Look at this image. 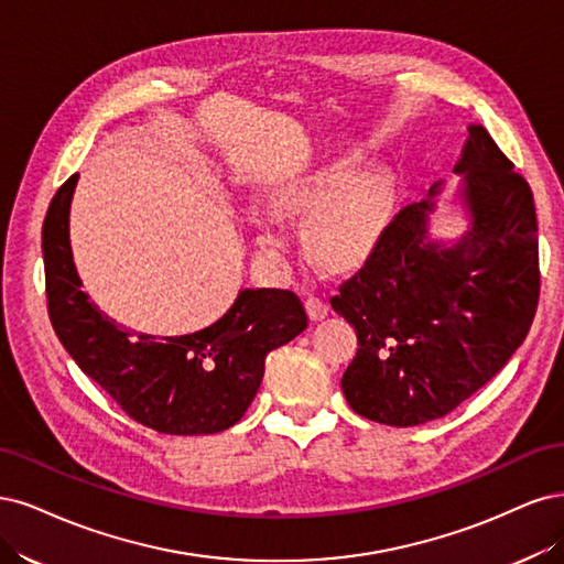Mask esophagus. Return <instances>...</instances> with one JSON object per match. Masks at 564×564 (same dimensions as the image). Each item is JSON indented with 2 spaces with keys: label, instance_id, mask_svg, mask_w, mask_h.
Returning <instances> with one entry per match:
<instances>
[{
  "label": "esophagus",
  "instance_id": "1",
  "mask_svg": "<svg viewBox=\"0 0 564 564\" xmlns=\"http://www.w3.org/2000/svg\"><path fill=\"white\" fill-rule=\"evenodd\" d=\"M304 304H306L308 318H312V321H321V318L328 316V300H325L323 295H308Z\"/></svg>",
  "mask_w": 564,
  "mask_h": 564
}]
</instances>
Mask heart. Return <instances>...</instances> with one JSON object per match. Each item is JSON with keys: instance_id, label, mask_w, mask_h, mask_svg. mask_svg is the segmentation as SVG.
Masks as SVG:
<instances>
[{"instance_id": "b5f03b06", "label": "heart", "mask_w": 564, "mask_h": 564, "mask_svg": "<svg viewBox=\"0 0 564 564\" xmlns=\"http://www.w3.org/2000/svg\"><path fill=\"white\" fill-rule=\"evenodd\" d=\"M387 175L368 169L349 175V161H328L290 175L271 189L269 206L248 208L252 243L264 258H281L288 231L281 217H305L306 246L325 269H349L366 260L384 231L389 210Z\"/></svg>"}]
</instances>
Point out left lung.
I'll list each match as a JSON object with an SVG mask.
<instances>
[{
  "instance_id": "1",
  "label": "left lung",
  "mask_w": 564,
  "mask_h": 564,
  "mask_svg": "<svg viewBox=\"0 0 564 564\" xmlns=\"http://www.w3.org/2000/svg\"><path fill=\"white\" fill-rule=\"evenodd\" d=\"M466 217L454 239H433L445 180L381 231L356 276L330 300L358 351L341 375L366 420L420 426L485 387L524 341L539 304V236L530 185L480 123L468 126L452 169Z\"/></svg>"
}]
</instances>
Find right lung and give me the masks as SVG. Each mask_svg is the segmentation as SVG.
<instances>
[{
  "mask_svg": "<svg viewBox=\"0 0 564 564\" xmlns=\"http://www.w3.org/2000/svg\"><path fill=\"white\" fill-rule=\"evenodd\" d=\"M79 173L53 196L42 250L48 316L65 351L84 375L142 426L169 435L220 433L256 398L264 358L306 328L290 290H239L229 312L204 330L180 337L133 333L84 293L72 260L69 206Z\"/></svg>",
  "mask_w": 564,
  "mask_h": 564,
  "instance_id": "add662e5",
  "label": "right lung"
}]
</instances>
